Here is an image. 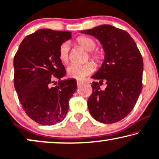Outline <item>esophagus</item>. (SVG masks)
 <instances>
[{
	"label": "esophagus",
	"instance_id": "34e87169",
	"mask_svg": "<svg viewBox=\"0 0 159 159\" xmlns=\"http://www.w3.org/2000/svg\"><path fill=\"white\" fill-rule=\"evenodd\" d=\"M82 84H83V82L82 81H77V86H81V85H82Z\"/></svg>",
	"mask_w": 159,
	"mask_h": 159
}]
</instances>
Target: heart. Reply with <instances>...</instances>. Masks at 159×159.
<instances>
[{"label": "heart", "instance_id": "obj_1", "mask_svg": "<svg viewBox=\"0 0 159 159\" xmlns=\"http://www.w3.org/2000/svg\"><path fill=\"white\" fill-rule=\"evenodd\" d=\"M77 43L84 49L90 52V56L95 62L100 63L102 60L101 53L98 52H92L96 47V42L93 39L88 36H81L77 39ZM59 57L62 62L66 63L69 60V43L67 42L63 43L59 49ZM95 70V66L92 62H88L84 65L73 64L67 67V71L71 78L76 79H83Z\"/></svg>", "mask_w": 159, "mask_h": 159}]
</instances>
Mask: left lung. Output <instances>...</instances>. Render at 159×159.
I'll use <instances>...</instances> for the list:
<instances>
[{"label": "left lung", "instance_id": "1", "mask_svg": "<svg viewBox=\"0 0 159 159\" xmlns=\"http://www.w3.org/2000/svg\"><path fill=\"white\" fill-rule=\"evenodd\" d=\"M96 38L105 52L99 70L92 76L99 80L92 84L88 99L91 116L103 124H113L132 111L143 89V60L134 40L127 32L110 25L81 31ZM105 81L104 90L99 85Z\"/></svg>", "mask_w": 159, "mask_h": 159}]
</instances>
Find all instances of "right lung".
I'll return each instance as SVG.
<instances>
[{
    "mask_svg": "<svg viewBox=\"0 0 159 159\" xmlns=\"http://www.w3.org/2000/svg\"><path fill=\"white\" fill-rule=\"evenodd\" d=\"M70 32L40 29L27 35L14 59V84L25 113L42 125H54L66 116L76 80H61L66 74L59 57L60 46ZM54 79L58 84L52 86Z\"/></svg>",
    "mask_w": 159,
    "mask_h": 159,
    "instance_id": "1",
    "label": "right lung"
}]
</instances>
